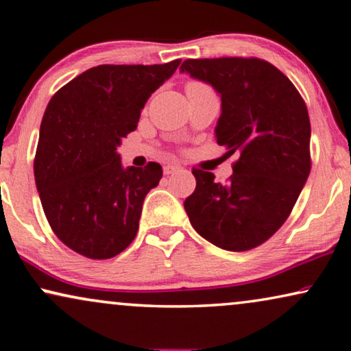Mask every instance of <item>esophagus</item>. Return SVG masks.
<instances>
[{"instance_id":"34e87169","label":"esophagus","mask_w":351,"mask_h":351,"mask_svg":"<svg viewBox=\"0 0 351 351\" xmlns=\"http://www.w3.org/2000/svg\"><path fill=\"white\" fill-rule=\"evenodd\" d=\"M181 167L176 165V164H169L164 167V173L165 175H171V173H176V171H180Z\"/></svg>"}]
</instances>
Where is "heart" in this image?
<instances>
[{"label": "heart", "instance_id": "b5f03b06", "mask_svg": "<svg viewBox=\"0 0 351 351\" xmlns=\"http://www.w3.org/2000/svg\"><path fill=\"white\" fill-rule=\"evenodd\" d=\"M189 88H191V90H210V88H209L208 86L203 84V82H198V81L187 82L186 90H189Z\"/></svg>", "mask_w": 351, "mask_h": 351}]
</instances>
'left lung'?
<instances>
[{"mask_svg": "<svg viewBox=\"0 0 351 351\" xmlns=\"http://www.w3.org/2000/svg\"><path fill=\"white\" fill-rule=\"evenodd\" d=\"M180 70L220 93L217 143L239 156L228 184L193 169L197 187L184 209L206 241L247 252L280 230L308 180V108L291 80L263 59H187Z\"/></svg>", "mask_w": 351, "mask_h": 351, "instance_id": "obj_1", "label": "left lung"}]
</instances>
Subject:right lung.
I'll return each instance as SVG.
<instances>
[{
	"label": "right lung",
	"instance_id": "1",
	"mask_svg": "<svg viewBox=\"0 0 351 351\" xmlns=\"http://www.w3.org/2000/svg\"><path fill=\"white\" fill-rule=\"evenodd\" d=\"M180 62L98 65L49 99L34 159L36 186L49 226L73 252L109 259L134 241L143 199L159 184L162 167L123 169L117 147Z\"/></svg>",
	"mask_w": 351,
	"mask_h": 351
}]
</instances>
